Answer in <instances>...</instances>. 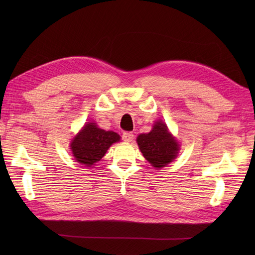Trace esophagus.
Returning <instances> with one entry per match:
<instances>
[{"mask_svg":"<svg viewBox=\"0 0 255 255\" xmlns=\"http://www.w3.org/2000/svg\"><path fill=\"white\" fill-rule=\"evenodd\" d=\"M122 139L127 141V142H130L134 139V134L130 133V132H127V133H123L122 134Z\"/></svg>","mask_w":255,"mask_h":255,"instance_id":"1","label":"esophagus"}]
</instances>
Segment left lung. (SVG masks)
<instances>
[{
	"mask_svg": "<svg viewBox=\"0 0 255 255\" xmlns=\"http://www.w3.org/2000/svg\"><path fill=\"white\" fill-rule=\"evenodd\" d=\"M136 140L143 157L155 168L170 164L180 151L179 142L161 120L154 123L150 133L138 135Z\"/></svg>",
	"mask_w": 255,
	"mask_h": 255,
	"instance_id": "1",
	"label": "left lung"
}]
</instances>
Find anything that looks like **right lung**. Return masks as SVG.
Masks as SVG:
<instances>
[{
  "label": "right lung",
  "instance_id": "obj_1",
  "mask_svg": "<svg viewBox=\"0 0 255 255\" xmlns=\"http://www.w3.org/2000/svg\"><path fill=\"white\" fill-rule=\"evenodd\" d=\"M119 140L117 133L100 128L95 122H87L72 139L70 149L78 163L91 167L105 155L113 143Z\"/></svg>",
  "mask_w": 255,
  "mask_h": 255
}]
</instances>
